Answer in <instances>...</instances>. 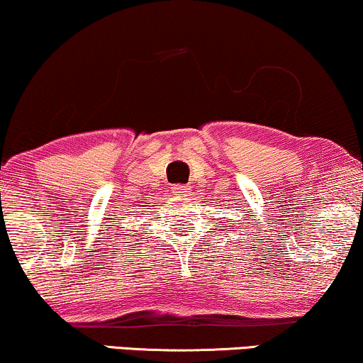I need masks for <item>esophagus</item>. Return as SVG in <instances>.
<instances>
[{"mask_svg":"<svg viewBox=\"0 0 363 363\" xmlns=\"http://www.w3.org/2000/svg\"><path fill=\"white\" fill-rule=\"evenodd\" d=\"M191 192V187L186 184H174L172 186V194L174 196H187Z\"/></svg>","mask_w":363,"mask_h":363,"instance_id":"esophagus-1","label":"esophagus"}]
</instances>
